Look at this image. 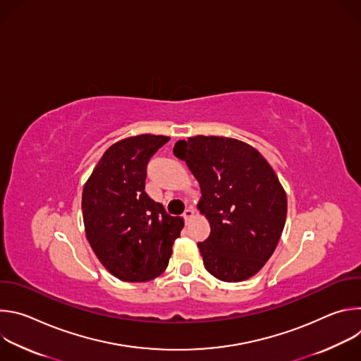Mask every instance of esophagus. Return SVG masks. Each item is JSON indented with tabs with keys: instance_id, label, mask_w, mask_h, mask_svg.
<instances>
[{
	"instance_id": "1",
	"label": "esophagus",
	"mask_w": 361,
	"mask_h": 361,
	"mask_svg": "<svg viewBox=\"0 0 361 361\" xmlns=\"http://www.w3.org/2000/svg\"><path fill=\"white\" fill-rule=\"evenodd\" d=\"M192 216H194V212H192L191 209H187V210L184 212V214H183V219H184L185 223H188V221L192 219Z\"/></svg>"
}]
</instances>
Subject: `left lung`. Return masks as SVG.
<instances>
[{
    "mask_svg": "<svg viewBox=\"0 0 361 361\" xmlns=\"http://www.w3.org/2000/svg\"><path fill=\"white\" fill-rule=\"evenodd\" d=\"M174 156L197 178V207L210 223L209 238L197 244L205 270L227 283L259 273L287 216V195L271 166L250 144L216 135L180 140Z\"/></svg>",
    "mask_w": 361,
    "mask_h": 361,
    "instance_id": "left-lung-1",
    "label": "left lung"
}]
</instances>
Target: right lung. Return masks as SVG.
I'll list each match as a JSON object with an SVG mask.
<instances>
[{"instance_id":"add662e5","label":"right lung","mask_w":361,"mask_h":361,"mask_svg":"<svg viewBox=\"0 0 361 361\" xmlns=\"http://www.w3.org/2000/svg\"><path fill=\"white\" fill-rule=\"evenodd\" d=\"M170 137L141 134L113 144L82 190L87 240L101 264L123 281L142 283L169 266L184 227L145 188L147 164Z\"/></svg>"}]
</instances>
